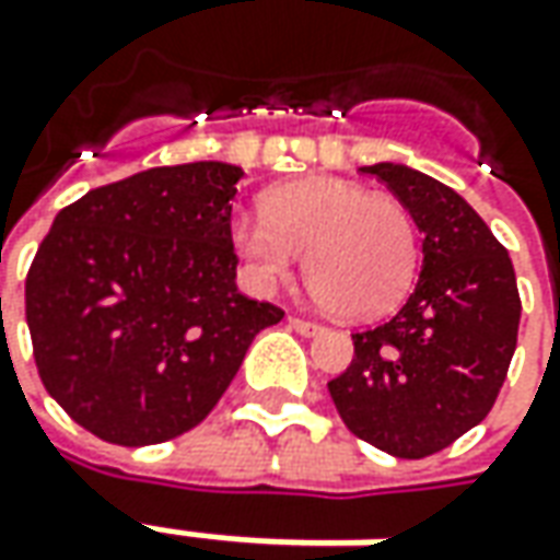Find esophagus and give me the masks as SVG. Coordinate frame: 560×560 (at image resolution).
I'll return each instance as SVG.
<instances>
[{
  "label": "esophagus",
  "instance_id": "obj_1",
  "mask_svg": "<svg viewBox=\"0 0 560 560\" xmlns=\"http://www.w3.org/2000/svg\"><path fill=\"white\" fill-rule=\"evenodd\" d=\"M288 328L296 330V334H303V337H315V334H322V325L306 322V318H296V315H288Z\"/></svg>",
  "mask_w": 560,
  "mask_h": 560
}]
</instances>
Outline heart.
Returning a JSON list of instances; mask_svg holds the SVG:
<instances>
[{
  "instance_id": "obj_1",
  "label": "heart",
  "mask_w": 560,
  "mask_h": 560,
  "mask_svg": "<svg viewBox=\"0 0 560 560\" xmlns=\"http://www.w3.org/2000/svg\"><path fill=\"white\" fill-rule=\"evenodd\" d=\"M266 214H238L230 242L254 291H276L306 254V281L334 315L392 312L417 276V226L395 196L340 177L269 189Z\"/></svg>"
}]
</instances>
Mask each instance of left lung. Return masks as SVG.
Masks as SVG:
<instances>
[{
  "label": "left lung",
  "instance_id": "8db88e82",
  "mask_svg": "<svg viewBox=\"0 0 560 560\" xmlns=\"http://www.w3.org/2000/svg\"><path fill=\"white\" fill-rule=\"evenodd\" d=\"M361 171L410 211L423 232V266L389 322L352 334V364L328 389L349 432L398 459H420L493 408L518 343V284L509 250L451 186L398 162Z\"/></svg>",
  "mask_w": 560,
  "mask_h": 560
}]
</instances>
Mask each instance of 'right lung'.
I'll return each mask as SVG.
<instances>
[{
    "label": "right lung",
    "mask_w": 560,
    "mask_h": 560,
    "mask_svg": "<svg viewBox=\"0 0 560 560\" xmlns=\"http://www.w3.org/2000/svg\"><path fill=\"white\" fill-rule=\"evenodd\" d=\"M230 162L150 168L51 223L26 276L48 395L91 435L147 447L199 425L284 312L235 288Z\"/></svg>",
    "instance_id": "add662e5"
}]
</instances>
